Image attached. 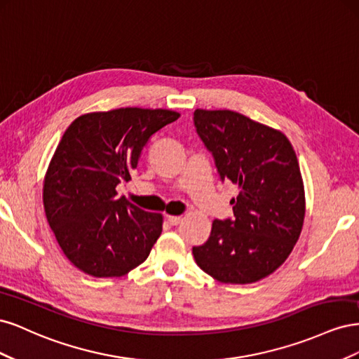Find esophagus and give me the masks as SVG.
Returning a JSON list of instances; mask_svg holds the SVG:
<instances>
[{"mask_svg": "<svg viewBox=\"0 0 359 359\" xmlns=\"http://www.w3.org/2000/svg\"><path fill=\"white\" fill-rule=\"evenodd\" d=\"M166 220L169 222V224L177 226L181 222V217L180 215H166Z\"/></svg>", "mask_w": 359, "mask_h": 359, "instance_id": "esophagus-1", "label": "esophagus"}]
</instances>
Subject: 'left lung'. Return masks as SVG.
<instances>
[{"label": "left lung", "mask_w": 359, "mask_h": 359, "mask_svg": "<svg viewBox=\"0 0 359 359\" xmlns=\"http://www.w3.org/2000/svg\"><path fill=\"white\" fill-rule=\"evenodd\" d=\"M193 121L220 180L240 189L233 219L212 222L206 243L193 247L194 260L222 283H255L285 262L302 229L297 154L278 130L233 111L196 109Z\"/></svg>", "instance_id": "1"}]
</instances>
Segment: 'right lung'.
<instances>
[{
  "label": "right lung",
  "instance_id": "right-lung-1",
  "mask_svg": "<svg viewBox=\"0 0 359 359\" xmlns=\"http://www.w3.org/2000/svg\"><path fill=\"white\" fill-rule=\"evenodd\" d=\"M178 112L121 107L76 118L62 135L43 186L46 219L62 253L93 277H121L148 257L163 217L116 198L151 136Z\"/></svg>",
  "mask_w": 359,
  "mask_h": 359
}]
</instances>
